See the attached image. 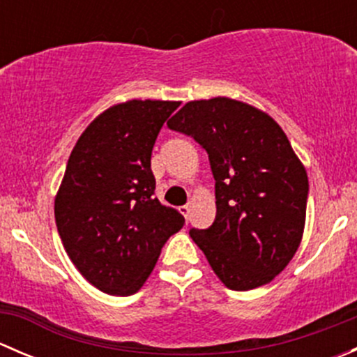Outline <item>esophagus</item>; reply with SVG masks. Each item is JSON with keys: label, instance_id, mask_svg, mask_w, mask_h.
I'll return each mask as SVG.
<instances>
[{"label": "esophagus", "instance_id": "esophagus-1", "mask_svg": "<svg viewBox=\"0 0 357 357\" xmlns=\"http://www.w3.org/2000/svg\"><path fill=\"white\" fill-rule=\"evenodd\" d=\"M179 212H181V214L185 215V219H188V215H190V207H188V205H181V207H179Z\"/></svg>", "mask_w": 357, "mask_h": 357}]
</instances>
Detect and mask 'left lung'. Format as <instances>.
<instances>
[{"label":"left lung","mask_w":357,"mask_h":357,"mask_svg":"<svg viewBox=\"0 0 357 357\" xmlns=\"http://www.w3.org/2000/svg\"><path fill=\"white\" fill-rule=\"evenodd\" d=\"M167 126L207 150L215 179V219L190 229L228 289L268 285L302 242L309 181L278 122L240 100L188 102Z\"/></svg>","instance_id":"8db88e82"}]
</instances>
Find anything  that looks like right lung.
<instances>
[{"label":"right lung","mask_w":357,"mask_h":357,"mask_svg":"<svg viewBox=\"0 0 357 357\" xmlns=\"http://www.w3.org/2000/svg\"><path fill=\"white\" fill-rule=\"evenodd\" d=\"M179 102L128 100L103 110L68 157L55 221L77 271L110 295L146 282L185 218L155 199L150 160L158 131Z\"/></svg>","instance_id":"right-lung-1"}]
</instances>
